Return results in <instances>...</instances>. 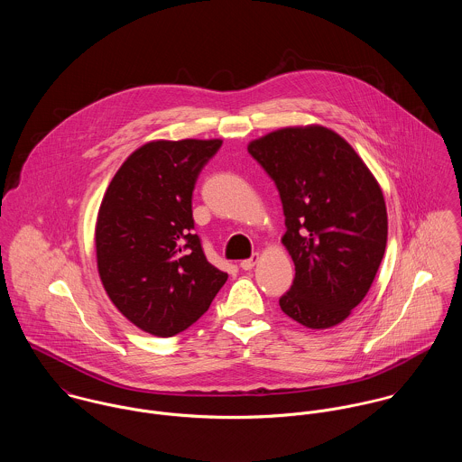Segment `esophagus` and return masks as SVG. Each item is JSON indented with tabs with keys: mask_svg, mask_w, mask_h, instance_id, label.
<instances>
[{
	"mask_svg": "<svg viewBox=\"0 0 462 462\" xmlns=\"http://www.w3.org/2000/svg\"><path fill=\"white\" fill-rule=\"evenodd\" d=\"M258 260H260V255H258V254H254L252 258H246V260H243V262H241V267H243L245 271H250V269H254V267H255V263Z\"/></svg>",
	"mask_w": 462,
	"mask_h": 462,
	"instance_id": "34e87169",
	"label": "esophagus"
}]
</instances>
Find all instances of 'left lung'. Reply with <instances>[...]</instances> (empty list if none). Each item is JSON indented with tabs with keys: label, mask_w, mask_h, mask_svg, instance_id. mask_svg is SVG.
Masks as SVG:
<instances>
[{
	"label": "left lung",
	"mask_w": 462,
	"mask_h": 462,
	"mask_svg": "<svg viewBox=\"0 0 462 462\" xmlns=\"http://www.w3.org/2000/svg\"><path fill=\"white\" fill-rule=\"evenodd\" d=\"M283 204V246L296 278L280 308L310 329L344 322L366 296L388 239L379 182L356 151L322 125L283 127L250 142Z\"/></svg>",
	"instance_id": "left-lung-1"
}]
</instances>
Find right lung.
I'll return each mask as SVG.
<instances>
[{
  "mask_svg": "<svg viewBox=\"0 0 462 462\" xmlns=\"http://www.w3.org/2000/svg\"><path fill=\"white\" fill-rule=\"evenodd\" d=\"M221 140H155L129 155L97 214L96 254L118 311L154 337H173L206 313L228 274L193 234L191 197Z\"/></svg>",
  "mask_w": 462,
  "mask_h": 462,
  "instance_id": "right-lung-1",
  "label": "right lung"
}]
</instances>
